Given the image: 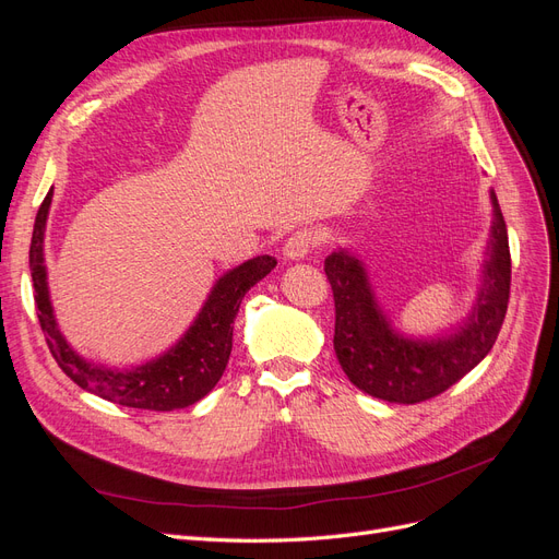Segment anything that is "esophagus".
Returning <instances> with one entry per match:
<instances>
[{"label":"esophagus","instance_id":"1","mask_svg":"<svg viewBox=\"0 0 559 559\" xmlns=\"http://www.w3.org/2000/svg\"><path fill=\"white\" fill-rule=\"evenodd\" d=\"M317 242H319V238H317V233H314V230L300 228V230L292 233V235H289V240L284 242V257H286V259H292V261L306 259L308 253L317 247Z\"/></svg>","mask_w":559,"mask_h":559}]
</instances>
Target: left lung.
Instances as JSON below:
<instances>
[{
  "mask_svg": "<svg viewBox=\"0 0 559 559\" xmlns=\"http://www.w3.org/2000/svg\"><path fill=\"white\" fill-rule=\"evenodd\" d=\"M495 226L485 282L464 329L438 341H408L392 331L370 292L359 259L333 251L324 261L333 302V349L345 376L361 392L389 403H421L443 394L492 349L511 296L509 233L492 193Z\"/></svg>",
  "mask_w": 559,
  "mask_h": 559,
  "instance_id": "1",
  "label": "left lung"
}]
</instances>
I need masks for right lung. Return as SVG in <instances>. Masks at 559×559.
I'll return each mask as SVG.
<instances>
[{"label":"right lung","instance_id":"right-lung-1","mask_svg":"<svg viewBox=\"0 0 559 559\" xmlns=\"http://www.w3.org/2000/svg\"><path fill=\"white\" fill-rule=\"evenodd\" d=\"M50 198H53V189L46 193L37 212L29 245V270L32 282H35L39 326L62 373L86 392L126 405V408L165 413L186 408V405H193L202 396H207L226 370L233 349V319L240 310L245 294L253 284L261 282L277 261L265 253V257H257L233 267L214 284L205 308L170 352L156 361L126 370V373H116V370H105L83 361L58 331L53 308L48 300L44 267V230Z\"/></svg>","mask_w":559,"mask_h":559}]
</instances>
